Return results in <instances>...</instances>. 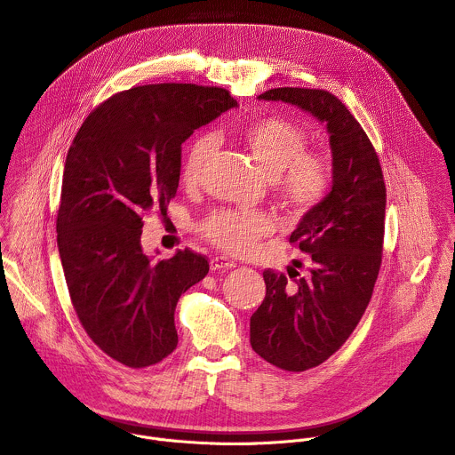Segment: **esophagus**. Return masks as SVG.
Wrapping results in <instances>:
<instances>
[{"label":"esophagus","mask_w":455,"mask_h":455,"mask_svg":"<svg viewBox=\"0 0 455 455\" xmlns=\"http://www.w3.org/2000/svg\"><path fill=\"white\" fill-rule=\"evenodd\" d=\"M209 265H211V270H212V272L230 270V268H234V267H235V263H234V261H228V259H225V257H212Z\"/></svg>","instance_id":"obj_1"}]
</instances>
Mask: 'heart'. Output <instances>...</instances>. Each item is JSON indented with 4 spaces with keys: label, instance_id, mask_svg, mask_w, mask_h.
Masks as SVG:
<instances>
[{
    "label": "heart",
    "instance_id": "obj_1",
    "mask_svg": "<svg viewBox=\"0 0 455 455\" xmlns=\"http://www.w3.org/2000/svg\"><path fill=\"white\" fill-rule=\"evenodd\" d=\"M243 142L281 198L297 211L320 204L331 185V167L320 155L306 153V132L283 116H263L243 129ZM212 151L209 139L192 142L181 164V181L196 185ZM274 230V220L263 212L218 211L202 223V234L232 255L251 251L257 241Z\"/></svg>",
    "mask_w": 455,
    "mask_h": 455
}]
</instances>
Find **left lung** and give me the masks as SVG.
<instances>
[{
  "mask_svg": "<svg viewBox=\"0 0 455 455\" xmlns=\"http://www.w3.org/2000/svg\"><path fill=\"white\" fill-rule=\"evenodd\" d=\"M257 99L306 111L330 137V192L290 235L311 255V274L290 286L283 274L265 270L267 295L250 316L251 349L279 369L299 372L339 351L371 300L381 263L385 183L371 140L335 95L275 88Z\"/></svg>",
  "mask_w": 455,
  "mask_h": 455,
  "instance_id": "obj_1",
  "label": "left lung"
}]
</instances>
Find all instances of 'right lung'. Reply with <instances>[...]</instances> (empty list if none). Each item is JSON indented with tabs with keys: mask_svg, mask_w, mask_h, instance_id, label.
I'll use <instances>...</instances> for the list:
<instances>
[{
	"mask_svg": "<svg viewBox=\"0 0 455 455\" xmlns=\"http://www.w3.org/2000/svg\"><path fill=\"white\" fill-rule=\"evenodd\" d=\"M232 108L221 88L139 86L90 113L68 149L57 212L64 279L88 337L127 367L176 349V302L209 274L188 248L155 263L140 243L142 218L174 198L181 144Z\"/></svg>",
	"mask_w": 455,
	"mask_h": 455,
	"instance_id": "1",
	"label": "right lung"
}]
</instances>
